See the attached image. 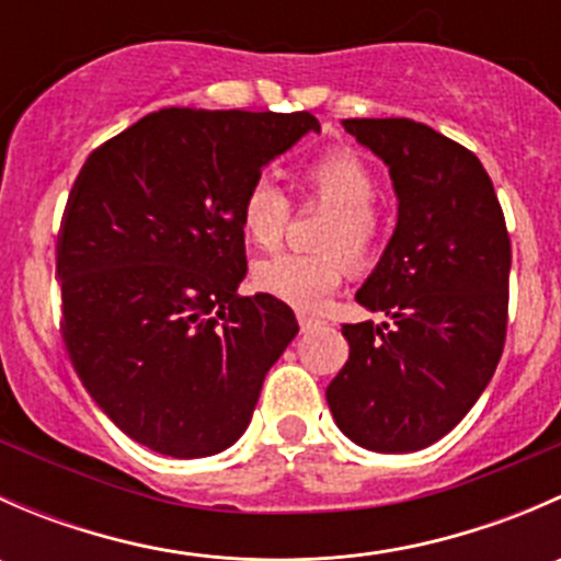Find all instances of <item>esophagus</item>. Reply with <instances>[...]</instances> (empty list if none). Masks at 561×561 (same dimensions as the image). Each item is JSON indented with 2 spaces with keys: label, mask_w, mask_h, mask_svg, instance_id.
Here are the masks:
<instances>
[{
  "label": "esophagus",
  "mask_w": 561,
  "mask_h": 561,
  "mask_svg": "<svg viewBox=\"0 0 561 561\" xmlns=\"http://www.w3.org/2000/svg\"><path fill=\"white\" fill-rule=\"evenodd\" d=\"M298 325H301V331L307 333V331H312V328L320 325V320H317V317H309V314H298Z\"/></svg>",
  "instance_id": "1"
}]
</instances>
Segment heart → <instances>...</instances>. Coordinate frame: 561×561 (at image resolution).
I'll return each instance as SVG.
<instances>
[{"label":"heart","mask_w":561,"mask_h":561,"mask_svg":"<svg viewBox=\"0 0 561 561\" xmlns=\"http://www.w3.org/2000/svg\"><path fill=\"white\" fill-rule=\"evenodd\" d=\"M304 206L325 208L317 236L322 254H276L260 260L252 282L260 293L296 309H317L342 282L344 271L375 263L382 247V217L375 206L377 173L350 146H331L301 171ZM293 208L271 179H257L241 201V233L252 247L271 252L285 239ZM345 257L342 259L341 254Z\"/></svg>","instance_id":"b5f03b06"}]
</instances>
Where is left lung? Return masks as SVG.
Instances as JSON below:
<instances>
[{
	"instance_id": "1",
	"label": "left lung",
	"mask_w": 561,
	"mask_h": 561,
	"mask_svg": "<svg viewBox=\"0 0 561 561\" xmlns=\"http://www.w3.org/2000/svg\"><path fill=\"white\" fill-rule=\"evenodd\" d=\"M388 165L399 222L355 301L390 322L342 333L336 426L380 454L428 448L480 399L505 350L511 236L478 157L412 118H344Z\"/></svg>"
}]
</instances>
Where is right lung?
<instances>
[{
	"label": "right lung",
	"instance_id": "obj_1",
	"mask_svg": "<svg viewBox=\"0 0 561 561\" xmlns=\"http://www.w3.org/2000/svg\"><path fill=\"white\" fill-rule=\"evenodd\" d=\"M320 122L307 111L165 107L89 154L56 239L61 336L100 410L162 456L244 434L298 322L239 296L241 201L263 165Z\"/></svg>",
	"mask_w": 561,
	"mask_h": 561
}]
</instances>
